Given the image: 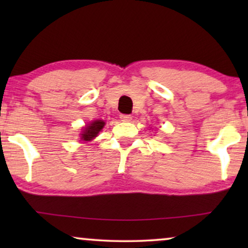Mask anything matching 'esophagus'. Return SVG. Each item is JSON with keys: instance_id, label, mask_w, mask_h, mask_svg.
Instances as JSON below:
<instances>
[{"instance_id": "1", "label": "esophagus", "mask_w": 248, "mask_h": 248, "mask_svg": "<svg viewBox=\"0 0 248 248\" xmlns=\"http://www.w3.org/2000/svg\"><path fill=\"white\" fill-rule=\"evenodd\" d=\"M120 118H121L122 122H131V121H132V116H131V115L122 114L121 116H120Z\"/></svg>"}]
</instances>
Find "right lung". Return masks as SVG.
<instances>
[{
  "instance_id": "obj_1",
  "label": "right lung",
  "mask_w": 248,
  "mask_h": 248,
  "mask_svg": "<svg viewBox=\"0 0 248 248\" xmlns=\"http://www.w3.org/2000/svg\"><path fill=\"white\" fill-rule=\"evenodd\" d=\"M105 126V122L101 120H97L91 122L90 124H88L86 127L83 128L82 133H81V140L82 141H91L93 140L94 138L97 137L98 133L103 130V127Z\"/></svg>"
}]
</instances>
